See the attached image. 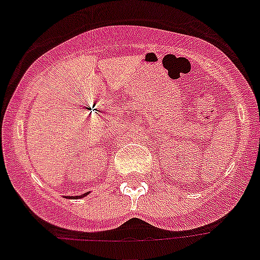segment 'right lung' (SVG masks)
<instances>
[{
  "instance_id": "add662e5",
  "label": "right lung",
  "mask_w": 260,
  "mask_h": 260,
  "mask_svg": "<svg viewBox=\"0 0 260 260\" xmlns=\"http://www.w3.org/2000/svg\"><path fill=\"white\" fill-rule=\"evenodd\" d=\"M86 195H88V192H85V194L80 195V197H76V198H78V199H80V198H81V197H86Z\"/></svg>"
}]
</instances>
